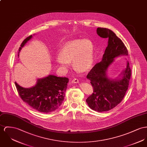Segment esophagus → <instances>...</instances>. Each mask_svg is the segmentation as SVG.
Wrapping results in <instances>:
<instances>
[{"instance_id": "obj_1", "label": "esophagus", "mask_w": 147, "mask_h": 147, "mask_svg": "<svg viewBox=\"0 0 147 147\" xmlns=\"http://www.w3.org/2000/svg\"><path fill=\"white\" fill-rule=\"evenodd\" d=\"M79 82V80L78 79H74L73 80H72L71 81V83H78Z\"/></svg>"}]
</instances>
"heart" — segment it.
I'll return each instance as SVG.
<instances>
[{"label": "heart", "mask_w": 147, "mask_h": 147, "mask_svg": "<svg viewBox=\"0 0 147 147\" xmlns=\"http://www.w3.org/2000/svg\"><path fill=\"white\" fill-rule=\"evenodd\" d=\"M93 57V46L88 39H78L67 42L56 58L57 64L67 68L71 60L74 70L79 72L88 71L92 67Z\"/></svg>", "instance_id": "obj_1"}]
</instances>
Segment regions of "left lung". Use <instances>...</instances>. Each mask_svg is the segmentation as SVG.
Returning a JSON list of instances; mask_svg holds the SVG:
<instances>
[{"mask_svg":"<svg viewBox=\"0 0 147 147\" xmlns=\"http://www.w3.org/2000/svg\"><path fill=\"white\" fill-rule=\"evenodd\" d=\"M96 32L102 38H107L108 44L101 61L93 67L87 76L93 87V93L87 98L86 102L92 110L105 112L113 109L124 98L131 70L126 61V67L117 77H109L107 70L115 61V58L127 56L128 51L123 41L111 30L97 28Z\"/></svg>","mask_w":147,"mask_h":147,"instance_id":"obj_1","label":"left lung"}]
</instances>
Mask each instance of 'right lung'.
I'll list each match as a JSON object with an SVG mask.
<instances>
[{
	"mask_svg": "<svg viewBox=\"0 0 147 147\" xmlns=\"http://www.w3.org/2000/svg\"><path fill=\"white\" fill-rule=\"evenodd\" d=\"M32 38L31 35L24 40L19 48V53L26 43ZM69 79L49 74L37 79L36 84L30 88H24L15 82L20 96L34 110L44 113L57 109L64 100Z\"/></svg>",
	"mask_w": 147,
	"mask_h": 147,
	"instance_id": "right-lung-1",
	"label": "right lung"
}]
</instances>
